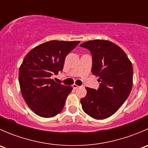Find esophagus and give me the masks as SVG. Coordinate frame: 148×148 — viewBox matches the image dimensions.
I'll return each mask as SVG.
<instances>
[{"label": "esophagus", "instance_id": "1", "mask_svg": "<svg viewBox=\"0 0 148 148\" xmlns=\"http://www.w3.org/2000/svg\"><path fill=\"white\" fill-rule=\"evenodd\" d=\"M72 87L74 88V89H77V88L79 87V86H78V85L76 84H74L72 85Z\"/></svg>", "mask_w": 148, "mask_h": 148}]
</instances>
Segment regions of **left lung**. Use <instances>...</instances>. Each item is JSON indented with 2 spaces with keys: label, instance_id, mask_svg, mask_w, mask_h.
<instances>
[{
  "label": "left lung",
  "instance_id": "1",
  "mask_svg": "<svg viewBox=\"0 0 148 148\" xmlns=\"http://www.w3.org/2000/svg\"><path fill=\"white\" fill-rule=\"evenodd\" d=\"M80 46L89 49L92 56V72L99 77L98 89L86 87L82 98V110L97 120L114 114L127 97L132 87L133 68L123 50L107 40L86 41Z\"/></svg>",
  "mask_w": 148,
  "mask_h": 148
}]
</instances>
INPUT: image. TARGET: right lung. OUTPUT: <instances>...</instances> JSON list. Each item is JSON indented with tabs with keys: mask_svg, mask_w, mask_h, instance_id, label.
I'll return each mask as SVG.
<instances>
[{
	"mask_svg": "<svg viewBox=\"0 0 148 148\" xmlns=\"http://www.w3.org/2000/svg\"><path fill=\"white\" fill-rule=\"evenodd\" d=\"M80 41H50L31 49L19 69L21 92L28 107L42 117H51L63 110L71 86L51 79L63 70L65 58Z\"/></svg>",
	"mask_w": 148,
	"mask_h": 148,
	"instance_id": "1",
	"label": "right lung"
}]
</instances>
